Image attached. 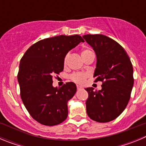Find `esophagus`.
I'll return each mask as SVG.
<instances>
[{
    "mask_svg": "<svg viewBox=\"0 0 146 146\" xmlns=\"http://www.w3.org/2000/svg\"><path fill=\"white\" fill-rule=\"evenodd\" d=\"M77 90H79V89L82 88V87H81L80 86H77Z\"/></svg>",
    "mask_w": 146,
    "mask_h": 146,
    "instance_id": "34e87169",
    "label": "esophagus"
}]
</instances>
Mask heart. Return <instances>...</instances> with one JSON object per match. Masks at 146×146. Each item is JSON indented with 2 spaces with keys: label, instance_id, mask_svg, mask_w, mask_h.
<instances>
[{
  "label": "heart",
  "instance_id": "b5f03b06",
  "mask_svg": "<svg viewBox=\"0 0 146 146\" xmlns=\"http://www.w3.org/2000/svg\"><path fill=\"white\" fill-rule=\"evenodd\" d=\"M90 52H91V51L89 49H85V50H83L81 52L82 57ZM68 57H69V55H66L65 56V58H64V64H66ZM87 76L88 74H86V73H75V74H73L71 76V79L73 81H74V82H78V83H83L85 82V80H86Z\"/></svg>",
  "mask_w": 146,
  "mask_h": 146
}]
</instances>
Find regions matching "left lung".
I'll use <instances>...</instances> for the list:
<instances>
[{
    "mask_svg": "<svg viewBox=\"0 0 146 146\" xmlns=\"http://www.w3.org/2000/svg\"><path fill=\"white\" fill-rule=\"evenodd\" d=\"M96 56L94 77L103 82L101 90L86 88V102L89 118L100 123L115 119L126 108L133 88V67L124 49L102 34L83 36Z\"/></svg>",
    "mask_w": 146,
    "mask_h": 146,
    "instance_id": "obj_1",
    "label": "left lung"
}]
</instances>
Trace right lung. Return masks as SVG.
Returning a JSON list of instances; mask_svg holds the SVG:
<instances>
[{"mask_svg":"<svg viewBox=\"0 0 146 146\" xmlns=\"http://www.w3.org/2000/svg\"><path fill=\"white\" fill-rule=\"evenodd\" d=\"M84 39L79 35L40 40L28 49L20 60L17 80L20 96L32 118L46 126L62 123L68 116V102L77 86L69 82L52 86V76L64 70V58Z\"/></svg>","mask_w":146,"mask_h":146,"instance_id":"obj_1","label":"right lung"}]
</instances>
